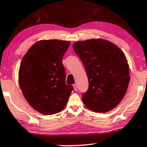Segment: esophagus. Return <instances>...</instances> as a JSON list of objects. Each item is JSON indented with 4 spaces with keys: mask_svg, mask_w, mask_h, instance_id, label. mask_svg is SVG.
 <instances>
[{
    "mask_svg": "<svg viewBox=\"0 0 147 147\" xmlns=\"http://www.w3.org/2000/svg\"><path fill=\"white\" fill-rule=\"evenodd\" d=\"M72 86H73L74 90H75V91H77V85L74 84L73 85H72Z\"/></svg>",
    "mask_w": 147,
    "mask_h": 147,
    "instance_id": "esophagus-1",
    "label": "esophagus"
}]
</instances>
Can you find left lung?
<instances>
[{
    "instance_id": "8db88e82",
    "label": "left lung",
    "mask_w": 147,
    "mask_h": 147,
    "mask_svg": "<svg viewBox=\"0 0 147 147\" xmlns=\"http://www.w3.org/2000/svg\"><path fill=\"white\" fill-rule=\"evenodd\" d=\"M73 49L88 77L83 102L97 113L111 111L123 99L130 79L125 54L113 42L101 38L76 42Z\"/></svg>"
}]
</instances>
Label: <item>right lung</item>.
I'll return each mask as SVG.
<instances>
[{
	"label": "right lung",
	"mask_w": 147,
	"mask_h": 147,
	"mask_svg": "<svg viewBox=\"0 0 147 147\" xmlns=\"http://www.w3.org/2000/svg\"><path fill=\"white\" fill-rule=\"evenodd\" d=\"M69 41L42 40L24 55L19 70L20 86L29 105L44 115L62 111L73 87L66 85L62 58Z\"/></svg>",
	"instance_id": "1"
}]
</instances>
